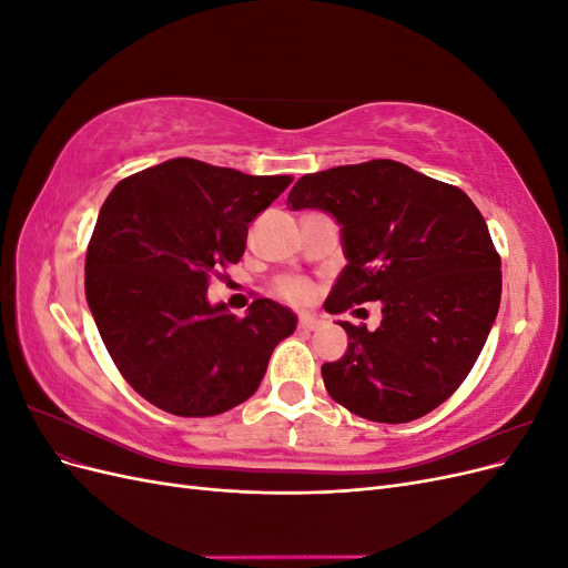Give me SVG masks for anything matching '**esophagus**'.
I'll use <instances>...</instances> for the list:
<instances>
[{"mask_svg": "<svg viewBox=\"0 0 568 568\" xmlns=\"http://www.w3.org/2000/svg\"><path fill=\"white\" fill-rule=\"evenodd\" d=\"M320 324H322V320L317 315H301L298 317V329H305V332H315Z\"/></svg>", "mask_w": 568, "mask_h": 568, "instance_id": "esophagus-1", "label": "esophagus"}]
</instances>
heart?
<instances>
[{
	"mask_svg": "<svg viewBox=\"0 0 568 568\" xmlns=\"http://www.w3.org/2000/svg\"><path fill=\"white\" fill-rule=\"evenodd\" d=\"M277 294H280V298H284L291 305H305L313 301L315 286L311 280H305V277H284L277 284Z\"/></svg>",
	"mask_w": 568,
	"mask_h": 568,
	"instance_id": "obj_1",
	"label": "heart"
}]
</instances>
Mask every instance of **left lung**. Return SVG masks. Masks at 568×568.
<instances>
[{
    "instance_id": "left-lung-1",
    "label": "left lung",
    "mask_w": 568,
    "mask_h": 568,
    "mask_svg": "<svg viewBox=\"0 0 568 568\" xmlns=\"http://www.w3.org/2000/svg\"><path fill=\"white\" fill-rule=\"evenodd\" d=\"M286 203L322 209L341 225L348 265L324 311L382 301L374 332L341 322L348 351L322 365L332 398L382 424L419 419L448 400L480 355L503 294L500 253L474 201L376 159L303 175Z\"/></svg>"
}]
</instances>
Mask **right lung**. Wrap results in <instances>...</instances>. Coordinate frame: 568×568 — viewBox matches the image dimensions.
Instances as JSON below:
<instances>
[{"mask_svg": "<svg viewBox=\"0 0 568 568\" xmlns=\"http://www.w3.org/2000/svg\"><path fill=\"white\" fill-rule=\"evenodd\" d=\"M291 175H246L194 159L140 170L99 211L84 294L123 379L178 417H213L248 400L296 315L255 298L246 317L211 305L220 270L242 261L248 222Z\"/></svg>", "mask_w": 568, "mask_h": 568, "instance_id": "add662e5", "label": "right lung"}]
</instances>
